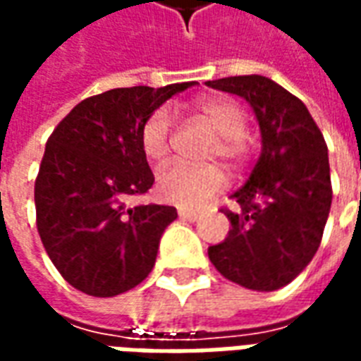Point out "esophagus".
<instances>
[{
	"label": "esophagus",
	"instance_id": "esophagus-1",
	"mask_svg": "<svg viewBox=\"0 0 361 361\" xmlns=\"http://www.w3.org/2000/svg\"><path fill=\"white\" fill-rule=\"evenodd\" d=\"M178 214H180V219L189 220V222H197V220L201 219V214H199V212L189 211V209H183V207H180V209H178Z\"/></svg>",
	"mask_w": 361,
	"mask_h": 361
}]
</instances>
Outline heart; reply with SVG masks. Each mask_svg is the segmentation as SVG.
Returning a JSON list of instances; mask_svg holds the SVG:
<instances>
[{
	"label": "heart",
	"instance_id": "1",
	"mask_svg": "<svg viewBox=\"0 0 361 361\" xmlns=\"http://www.w3.org/2000/svg\"><path fill=\"white\" fill-rule=\"evenodd\" d=\"M197 114L219 133V145H214L212 157H222L228 164L235 168L243 162L247 145L245 129L247 116L240 104L226 96H212L197 102ZM173 119L168 108L152 111L141 129L142 152L149 160L162 162L170 154L172 147ZM226 185V176L219 166H166L158 173V195L168 203L195 209L216 195Z\"/></svg>",
	"mask_w": 361,
	"mask_h": 361
}]
</instances>
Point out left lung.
<instances>
[{"mask_svg": "<svg viewBox=\"0 0 361 361\" xmlns=\"http://www.w3.org/2000/svg\"><path fill=\"white\" fill-rule=\"evenodd\" d=\"M242 96L255 114L261 154L226 211V240L209 247L216 271L257 292L286 286L310 265L323 238L333 189L329 152L305 104L263 75L207 81Z\"/></svg>", "mask_w": 361, "mask_h": 361, "instance_id": "obj_1", "label": "left lung"}]
</instances>
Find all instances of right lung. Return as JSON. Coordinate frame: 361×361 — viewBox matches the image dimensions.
<instances>
[{
	"label": "right lung",
	"instance_id": "1",
	"mask_svg": "<svg viewBox=\"0 0 361 361\" xmlns=\"http://www.w3.org/2000/svg\"><path fill=\"white\" fill-rule=\"evenodd\" d=\"M195 85L106 90L77 104L50 135L35 183L36 226L51 263L77 290L111 298L152 271L178 211L127 207L154 183L141 129L168 98Z\"/></svg>",
	"mask_w": 361,
	"mask_h": 361
}]
</instances>
